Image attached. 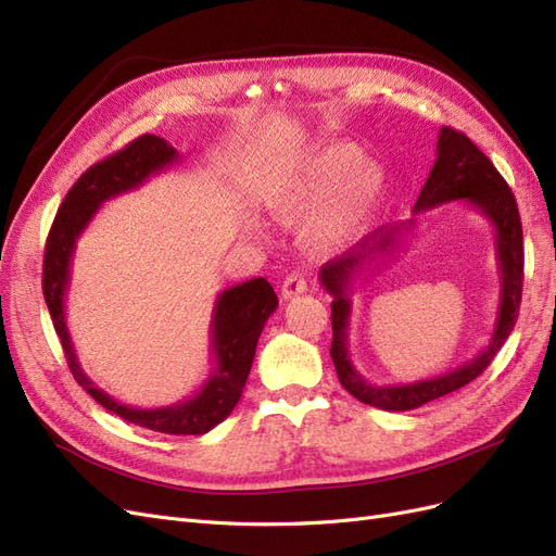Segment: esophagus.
<instances>
[{
    "label": "esophagus",
    "instance_id": "1",
    "mask_svg": "<svg viewBox=\"0 0 556 556\" xmlns=\"http://www.w3.org/2000/svg\"><path fill=\"white\" fill-rule=\"evenodd\" d=\"M308 290V282L304 274L292 271L288 278L282 280V299H294L296 294H304Z\"/></svg>",
    "mask_w": 556,
    "mask_h": 556
}]
</instances>
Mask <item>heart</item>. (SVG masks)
<instances>
[{"label":"heart","mask_w":556,"mask_h":556,"mask_svg":"<svg viewBox=\"0 0 556 556\" xmlns=\"http://www.w3.org/2000/svg\"><path fill=\"white\" fill-rule=\"evenodd\" d=\"M384 190L382 166L362 157L350 141H325L299 153L266 194V206L280 220L314 213L306 239L319 252L355 243L371 223Z\"/></svg>","instance_id":"heart-1"}]
</instances>
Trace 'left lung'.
<instances>
[{
    "label": "left lung",
    "mask_w": 556,
    "mask_h": 556,
    "mask_svg": "<svg viewBox=\"0 0 556 556\" xmlns=\"http://www.w3.org/2000/svg\"><path fill=\"white\" fill-rule=\"evenodd\" d=\"M464 201L486 217L494 229L496 262L501 276V294L494 331L473 359L452 368L447 374L422 378L415 382L378 384L366 380L348 352V329L352 315V285L366 268H380L384 260H392L401 250V241L415 229V217L396 227H378L364 237L355 248L343 252L341 257L329 260L319 268V282L333 296L331 301V359L345 390L368 406L380 410H415L429 401L441 399L450 392L462 390L464 384L476 380L486 366L492 364L501 345L510 336L521 301V278H525V243H521V223L515 194L508 182L496 172L482 150L470 141L466 134L441 127L439 143H435V162L425 182L422 192L415 201V213H425L435 206Z\"/></svg>",
    "instance_id": "1"
}]
</instances>
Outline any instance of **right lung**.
<instances>
[{
    "label": "right lung",
    "instance_id": "right-lung-1",
    "mask_svg": "<svg viewBox=\"0 0 556 556\" xmlns=\"http://www.w3.org/2000/svg\"><path fill=\"white\" fill-rule=\"evenodd\" d=\"M178 157V150L162 137L143 134L127 148L117 150L115 155L90 166L74 182L48 233L43 257V299L64 348L66 364H70L78 384L97 403H102L106 410L121 415L127 422L150 431L201 435L220 425L243 394L262 329L278 308V296L268 280L252 278L217 294L211 317V376L194 396L164 408H134L99 390L78 364L64 313L76 241L90 225L94 213L104 206V201L137 190L150 176L169 169Z\"/></svg>",
    "mask_w": 556,
    "mask_h": 556
}]
</instances>
